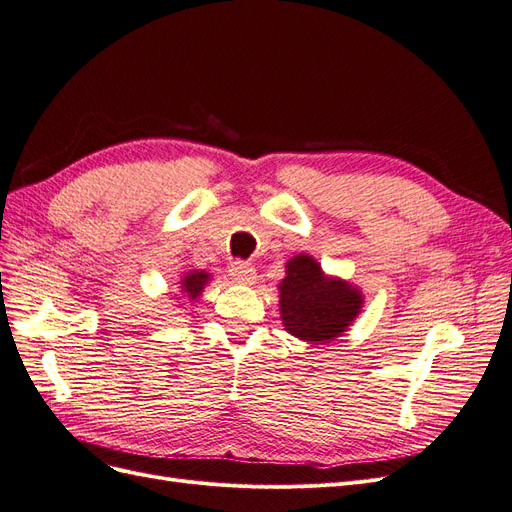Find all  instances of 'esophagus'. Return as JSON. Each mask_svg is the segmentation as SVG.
Masks as SVG:
<instances>
[{"instance_id":"esophagus-1","label":"esophagus","mask_w":512,"mask_h":512,"mask_svg":"<svg viewBox=\"0 0 512 512\" xmlns=\"http://www.w3.org/2000/svg\"><path fill=\"white\" fill-rule=\"evenodd\" d=\"M229 271H231V277L241 285H252L256 281V271L250 267L248 262H243V260H235Z\"/></svg>"}]
</instances>
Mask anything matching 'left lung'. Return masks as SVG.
Wrapping results in <instances>:
<instances>
[{
	"label": "left lung",
	"instance_id": "8db88e82",
	"mask_svg": "<svg viewBox=\"0 0 512 512\" xmlns=\"http://www.w3.org/2000/svg\"><path fill=\"white\" fill-rule=\"evenodd\" d=\"M279 306L285 330L292 336L325 344L349 330L361 313L363 294L349 281L327 277L309 254H298L285 264Z\"/></svg>",
	"mask_w": 512,
	"mask_h": 512
}]
</instances>
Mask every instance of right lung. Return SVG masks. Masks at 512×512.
<instances>
[{
  "label": "right lung",
  "instance_id": "right-lung-1",
  "mask_svg": "<svg viewBox=\"0 0 512 512\" xmlns=\"http://www.w3.org/2000/svg\"><path fill=\"white\" fill-rule=\"evenodd\" d=\"M210 281V273L206 271H189L185 273V277L180 279V288H182V294H185L189 300H197L199 294L203 292V288H206Z\"/></svg>",
  "mask_w": 512,
  "mask_h": 512
}]
</instances>
